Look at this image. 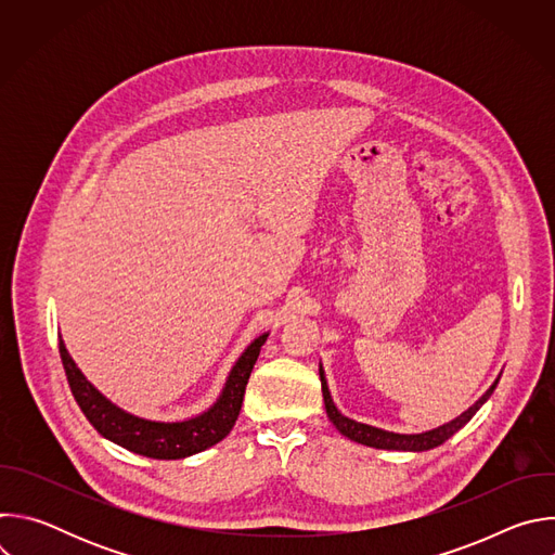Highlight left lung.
<instances>
[{
  "label": "left lung",
  "instance_id": "8db88e82",
  "mask_svg": "<svg viewBox=\"0 0 555 555\" xmlns=\"http://www.w3.org/2000/svg\"><path fill=\"white\" fill-rule=\"evenodd\" d=\"M321 371V384H323V398H325V409H327V417L332 420V424L345 435L349 437L351 441H358L362 446H369V448H379V450H404V452H424V450H430V448H437L441 446L443 441H448L456 430H461L472 417L474 413H477L488 400L490 395L494 392L499 379L481 395V398L474 402L465 413H461L456 420L435 428V430H426V433H420V435H400V433H388V430H382V428H375V426H369V424H360V422H353L349 417H345L334 400H332V392H330V386H327V379H325V371L323 366L319 369Z\"/></svg>",
  "mask_w": 555,
  "mask_h": 555
}]
</instances>
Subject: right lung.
Wrapping results in <instances>:
<instances>
[{"label":"right lung","instance_id":"obj_1","mask_svg":"<svg viewBox=\"0 0 555 555\" xmlns=\"http://www.w3.org/2000/svg\"><path fill=\"white\" fill-rule=\"evenodd\" d=\"M266 340L268 334L255 338L234 362L219 400L202 415L184 422H153L118 409L76 366L63 340H59V353L76 404L105 439L149 459H184L219 443L232 430L242 411L246 384Z\"/></svg>","mask_w":555,"mask_h":555}]
</instances>
